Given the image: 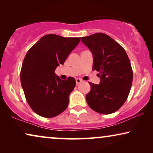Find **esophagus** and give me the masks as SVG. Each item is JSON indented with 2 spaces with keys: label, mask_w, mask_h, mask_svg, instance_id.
I'll list each match as a JSON object with an SVG mask.
<instances>
[{
  "label": "esophagus",
  "mask_w": 153,
  "mask_h": 153,
  "mask_svg": "<svg viewBox=\"0 0 153 153\" xmlns=\"http://www.w3.org/2000/svg\"><path fill=\"white\" fill-rule=\"evenodd\" d=\"M82 82V80H81V79H76V85H79L80 84V83Z\"/></svg>",
  "instance_id": "obj_1"
}]
</instances>
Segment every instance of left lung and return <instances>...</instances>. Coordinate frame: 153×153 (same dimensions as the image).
Wrapping results in <instances>:
<instances>
[{"label":"left lung","mask_w":153,"mask_h":153,"mask_svg":"<svg viewBox=\"0 0 153 153\" xmlns=\"http://www.w3.org/2000/svg\"><path fill=\"white\" fill-rule=\"evenodd\" d=\"M81 41L93 55V70L100 72V84L89 82L85 95L88 106L102 114L118 111L127 99L133 80L131 63L125 49L108 35L97 33Z\"/></svg>","instance_id":"obj_1"}]
</instances>
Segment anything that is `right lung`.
<instances>
[{
    "label": "right lung",
    "instance_id": "right-lung-1",
    "mask_svg": "<svg viewBox=\"0 0 153 153\" xmlns=\"http://www.w3.org/2000/svg\"><path fill=\"white\" fill-rule=\"evenodd\" d=\"M80 40L81 37L46 35L27 52L21 69V83L27 102L39 116L53 118L68 107L76 81L73 77L61 80L55 70L64 64Z\"/></svg>",
    "mask_w": 153,
    "mask_h": 153
}]
</instances>
